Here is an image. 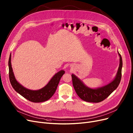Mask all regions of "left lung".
Instances as JSON below:
<instances>
[{
    "label": "left lung",
    "mask_w": 133,
    "mask_h": 133,
    "mask_svg": "<svg viewBox=\"0 0 133 133\" xmlns=\"http://www.w3.org/2000/svg\"><path fill=\"white\" fill-rule=\"evenodd\" d=\"M120 64L115 78L107 85L96 88H91L84 84L81 80L74 74H72L73 85L76 94L82 100L89 102L102 101L117 88L121 79L122 60L120 53Z\"/></svg>",
    "instance_id": "obj_1"
}]
</instances>
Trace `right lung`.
<instances>
[{
    "instance_id": "add662e5",
    "label": "right lung",
    "mask_w": 133,
    "mask_h": 133,
    "mask_svg": "<svg viewBox=\"0 0 133 133\" xmlns=\"http://www.w3.org/2000/svg\"><path fill=\"white\" fill-rule=\"evenodd\" d=\"M9 68L10 81L14 89L25 99L33 102H44L50 99L55 92L60 79L65 73L64 70H61L55 74L43 88L38 90H31L24 87L16 80L11 65V54L9 60Z\"/></svg>"
}]
</instances>
